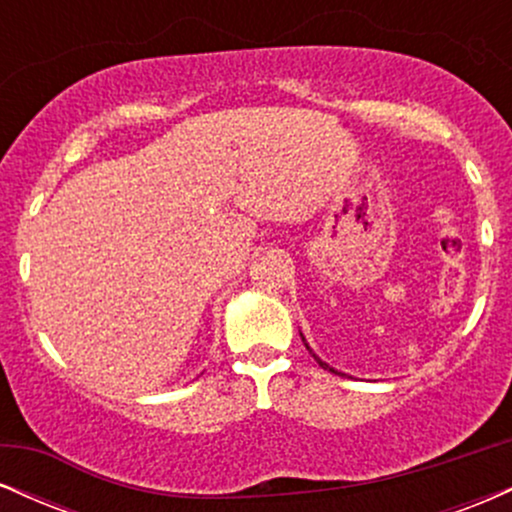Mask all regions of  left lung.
<instances>
[{"label":"left lung","mask_w":512,"mask_h":512,"mask_svg":"<svg viewBox=\"0 0 512 512\" xmlns=\"http://www.w3.org/2000/svg\"><path fill=\"white\" fill-rule=\"evenodd\" d=\"M301 339H303V342H305V337H303V334H301ZM305 349H308V351H310V354H313V349H310V346H308V344H305ZM313 358H315V361H317V363H320V366H322V368H325V370H330V373H337V370H334V368H330V366H327V363H325V361H320V358H317L315 354H313ZM337 375H339V373H337Z\"/></svg>","instance_id":"left-lung-1"}]
</instances>
